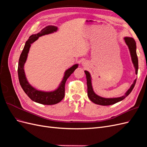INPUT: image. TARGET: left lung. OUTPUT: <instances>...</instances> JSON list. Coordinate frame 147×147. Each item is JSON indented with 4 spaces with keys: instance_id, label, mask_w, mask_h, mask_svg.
<instances>
[{
    "instance_id": "1",
    "label": "left lung",
    "mask_w": 147,
    "mask_h": 147,
    "mask_svg": "<svg viewBox=\"0 0 147 147\" xmlns=\"http://www.w3.org/2000/svg\"><path fill=\"white\" fill-rule=\"evenodd\" d=\"M124 41L127 45L129 50L130 51V54L131 56V59L133 64H134V67L136 70V74H137L138 72V68H139V65H138V58L137 56L136 53V43L134 40V39L132 37H126L124 38ZM84 73L86 74V81H87V87H88V96L90 99L94 102L96 104H98L100 105H113L117 103L118 102H120L123 100L124 98L130 94L131 92L134 88L136 80L133 82L132 85L131 86L130 88L126 91V92L123 95V96L119 97H114V98H105V97H100L98 95H97L94 91H93L92 83H91V77L90 72L88 71L84 70Z\"/></svg>"
}]
</instances>
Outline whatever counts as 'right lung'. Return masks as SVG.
I'll return each instance as SVG.
<instances>
[{
  "instance_id": "add662e5",
  "label": "right lung",
  "mask_w": 147,
  "mask_h": 147,
  "mask_svg": "<svg viewBox=\"0 0 147 147\" xmlns=\"http://www.w3.org/2000/svg\"><path fill=\"white\" fill-rule=\"evenodd\" d=\"M57 29L58 28L56 26L50 25L43 28L40 32L30 35L25 43L23 50L22 51L19 59L18 74L19 81L21 88H23L26 94L28 96L31 100L37 102V103L43 105H54L59 103L63 99L65 94V84L67 80L78 66V64H76L66 70L64 72L63 80L61 82L59 86L55 91H43L38 90L36 88L31 86L28 82L24 72V65L27 60L31 44L36 41L39 37L56 32Z\"/></svg>"
}]
</instances>
